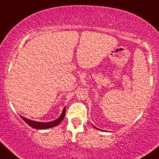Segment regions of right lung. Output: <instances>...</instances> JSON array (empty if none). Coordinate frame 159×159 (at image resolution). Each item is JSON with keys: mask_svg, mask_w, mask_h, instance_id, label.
I'll list each match as a JSON object with an SVG mask.
<instances>
[{"mask_svg": "<svg viewBox=\"0 0 159 159\" xmlns=\"http://www.w3.org/2000/svg\"><path fill=\"white\" fill-rule=\"evenodd\" d=\"M65 111L66 108H65L63 109V111H62V114L61 116L58 118L57 120H54V121L52 122H37V121H33V120H30L29 119H26V118L23 117V116H21V118L23 119L24 121H25L26 123H27L29 125L31 126L33 128H36V129H47V128H53L54 126L58 125L60 122H61L62 120H63L64 117L65 116Z\"/></svg>", "mask_w": 159, "mask_h": 159, "instance_id": "right-lung-1", "label": "right lung"}]
</instances>
